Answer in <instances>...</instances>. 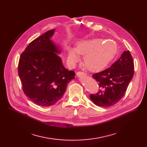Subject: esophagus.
<instances>
[{
  "instance_id": "esophagus-1",
  "label": "esophagus",
  "mask_w": 147,
  "mask_h": 147,
  "mask_svg": "<svg viewBox=\"0 0 147 147\" xmlns=\"http://www.w3.org/2000/svg\"><path fill=\"white\" fill-rule=\"evenodd\" d=\"M87 74L86 73H83V72H78L77 73V76H78V77H82V76H86Z\"/></svg>"
}]
</instances>
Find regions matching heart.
Returning a JSON list of instances; mask_svg holds the SVG:
<instances>
[{
	"label": "heart",
	"mask_w": 147,
	"mask_h": 147,
	"mask_svg": "<svg viewBox=\"0 0 147 147\" xmlns=\"http://www.w3.org/2000/svg\"><path fill=\"white\" fill-rule=\"evenodd\" d=\"M117 46L111 41L101 38L79 41L75 48L68 49L67 61L74 66L80 59V55H84L83 63L92 71H99L105 68L117 53Z\"/></svg>",
	"instance_id": "heart-1"
}]
</instances>
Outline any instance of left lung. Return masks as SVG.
Here are the masks:
<instances>
[{"label":"left lung","instance_id":"8db88e82","mask_svg":"<svg viewBox=\"0 0 147 147\" xmlns=\"http://www.w3.org/2000/svg\"><path fill=\"white\" fill-rule=\"evenodd\" d=\"M134 63L129 51H125L120 58L105 70L93 75L99 84L98 93L90 98L95 105L110 107L125 95L134 74Z\"/></svg>","mask_w":147,"mask_h":147}]
</instances>
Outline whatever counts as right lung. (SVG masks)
<instances>
[{
  "label": "right lung",
  "instance_id": "add662e5",
  "mask_svg": "<svg viewBox=\"0 0 147 147\" xmlns=\"http://www.w3.org/2000/svg\"><path fill=\"white\" fill-rule=\"evenodd\" d=\"M55 29L31 42L21 55L18 74L23 91L36 104L49 107L63 97L75 73L66 69L59 46L51 38Z\"/></svg>",
  "mask_w": 147,
  "mask_h": 147
}]
</instances>
